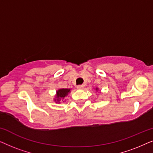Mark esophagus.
I'll use <instances>...</instances> for the list:
<instances>
[{"label": "esophagus", "instance_id": "obj_1", "mask_svg": "<svg viewBox=\"0 0 153 153\" xmlns=\"http://www.w3.org/2000/svg\"><path fill=\"white\" fill-rule=\"evenodd\" d=\"M76 88L78 89H79V90H82L83 88H84V85H83V84L82 85H77Z\"/></svg>", "mask_w": 153, "mask_h": 153}]
</instances>
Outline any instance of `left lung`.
I'll return each mask as SVG.
<instances>
[{
  "label": "left lung",
  "mask_w": 153,
  "mask_h": 153,
  "mask_svg": "<svg viewBox=\"0 0 153 153\" xmlns=\"http://www.w3.org/2000/svg\"><path fill=\"white\" fill-rule=\"evenodd\" d=\"M96 90H97V89H96Z\"/></svg>",
  "instance_id": "left-lung-1"
}]
</instances>
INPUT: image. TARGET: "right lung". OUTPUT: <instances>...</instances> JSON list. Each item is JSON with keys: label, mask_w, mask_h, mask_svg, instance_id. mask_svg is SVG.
Wrapping results in <instances>:
<instances>
[{"label": "right lung", "mask_w": 153, "mask_h": 153, "mask_svg": "<svg viewBox=\"0 0 153 153\" xmlns=\"http://www.w3.org/2000/svg\"><path fill=\"white\" fill-rule=\"evenodd\" d=\"M70 89L62 88V89L58 90L57 91V96H56V97H57V102H59L61 99H63L65 96L68 95V93H70ZM55 101H56V100Z\"/></svg>", "instance_id": "1"}]
</instances>
